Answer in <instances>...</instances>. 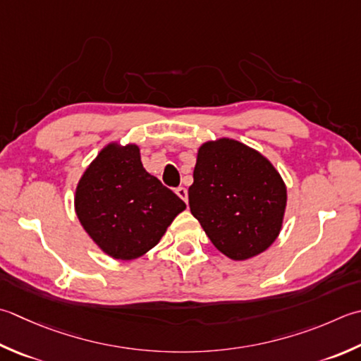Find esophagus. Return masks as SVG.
I'll return each mask as SVG.
<instances>
[{
    "instance_id": "obj_1",
    "label": "esophagus",
    "mask_w": 361,
    "mask_h": 361,
    "mask_svg": "<svg viewBox=\"0 0 361 361\" xmlns=\"http://www.w3.org/2000/svg\"><path fill=\"white\" fill-rule=\"evenodd\" d=\"M175 192H176V195H178L183 202L188 203V189H186V188H183V186L176 188Z\"/></svg>"
}]
</instances>
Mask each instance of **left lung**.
<instances>
[{
  "label": "left lung",
  "instance_id": "1",
  "mask_svg": "<svg viewBox=\"0 0 361 361\" xmlns=\"http://www.w3.org/2000/svg\"><path fill=\"white\" fill-rule=\"evenodd\" d=\"M190 213L231 259L264 252L277 239L286 186L263 154L233 139L200 147L189 186Z\"/></svg>",
  "mask_w": 361,
  "mask_h": 361
}]
</instances>
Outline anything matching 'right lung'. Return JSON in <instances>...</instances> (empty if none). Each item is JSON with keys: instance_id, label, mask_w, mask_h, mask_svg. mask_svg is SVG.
I'll list each match as a JSON object with an SVG mask.
<instances>
[{"instance_id": "add662e5", "label": "right lung", "mask_w": 361, "mask_h": 361, "mask_svg": "<svg viewBox=\"0 0 361 361\" xmlns=\"http://www.w3.org/2000/svg\"><path fill=\"white\" fill-rule=\"evenodd\" d=\"M75 208L84 230L104 253L134 259L159 243L186 204L145 171L137 145L111 144L81 176Z\"/></svg>"}]
</instances>
